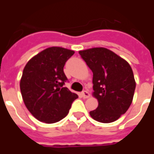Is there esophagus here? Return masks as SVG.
<instances>
[{
    "label": "esophagus",
    "mask_w": 154,
    "mask_h": 154,
    "mask_svg": "<svg viewBox=\"0 0 154 154\" xmlns=\"http://www.w3.org/2000/svg\"><path fill=\"white\" fill-rule=\"evenodd\" d=\"M81 96L83 97V98H88V97H90V94L88 91H83L82 93H81Z\"/></svg>",
    "instance_id": "obj_1"
}]
</instances>
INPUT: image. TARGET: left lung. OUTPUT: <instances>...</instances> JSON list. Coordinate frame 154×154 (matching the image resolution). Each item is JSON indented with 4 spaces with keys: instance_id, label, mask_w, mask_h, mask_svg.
I'll use <instances>...</instances> for the list:
<instances>
[{
    "instance_id": "8db88e82",
    "label": "left lung",
    "mask_w": 154,
    "mask_h": 154,
    "mask_svg": "<svg viewBox=\"0 0 154 154\" xmlns=\"http://www.w3.org/2000/svg\"><path fill=\"white\" fill-rule=\"evenodd\" d=\"M93 72V96L98 100L91 118L101 123L116 121L132 103L136 82L129 63L106 48L79 51Z\"/></svg>"
}]
</instances>
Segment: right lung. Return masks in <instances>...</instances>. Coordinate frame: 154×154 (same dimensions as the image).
Here are the masks:
<instances>
[{"label": "right lung", "mask_w": 154, "mask_h": 154, "mask_svg": "<svg viewBox=\"0 0 154 154\" xmlns=\"http://www.w3.org/2000/svg\"><path fill=\"white\" fill-rule=\"evenodd\" d=\"M73 50L50 47L29 59L23 70L20 87L25 106L41 122L53 124L63 119L78 96L63 87L67 80L65 63Z\"/></svg>", "instance_id": "right-lung-1"}]
</instances>
